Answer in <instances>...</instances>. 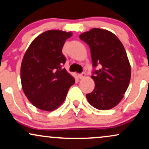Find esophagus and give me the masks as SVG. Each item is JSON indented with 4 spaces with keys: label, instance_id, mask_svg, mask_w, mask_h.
<instances>
[{
    "label": "esophagus",
    "instance_id": "1",
    "mask_svg": "<svg viewBox=\"0 0 149 149\" xmlns=\"http://www.w3.org/2000/svg\"><path fill=\"white\" fill-rule=\"evenodd\" d=\"M86 77V73H82L81 74H78V78L80 79H83Z\"/></svg>",
    "mask_w": 149,
    "mask_h": 149
}]
</instances>
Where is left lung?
Here are the masks:
<instances>
[{
    "label": "left lung",
    "mask_w": 149,
    "mask_h": 149,
    "mask_svg": "<svg viewBox=\"0 0 149 149\" xmlns=\"http://www.w3.org/2000/svg\"><path fill=\"white\" fill-rule=\"evenodd\" d=\"M79 38L88 45L93 67L95 88L86 95L89 104L99 110L113 108L123 98L131 80V69L123 45L114 33L93 28Z\"/></svg>",
    "instance_id": "8db88e82"
}]
</instances>
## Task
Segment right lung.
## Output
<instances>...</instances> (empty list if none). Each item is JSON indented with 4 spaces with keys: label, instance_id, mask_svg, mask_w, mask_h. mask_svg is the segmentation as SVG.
Returning <instances> with one entry per match:
<instances>
[{
    "label": "right lung",
    "instance_id": "add662e5",
    "mask_svg": "<svg viewBox=\"0 0 149 149\" xmlns=\"http://www.w3.org/2000/svg\"><path fill=\"white\" fill-rule=\"evenodd\" d=\"M72 33L49 30L36 38L22 58L20 80L24 93L36 108L56 110L65 101L75 83L71 74L62 69L66 58L62 52Z\"/></svg>",
    "mask_w": 149,
    "mask_h": 149
}]
</instances>
